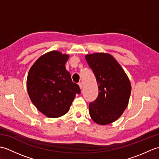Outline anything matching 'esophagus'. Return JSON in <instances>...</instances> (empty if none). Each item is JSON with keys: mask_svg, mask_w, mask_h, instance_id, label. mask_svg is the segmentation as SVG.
Wrapping results in <instances>:
<instances>
[{"mask_svg": "<svg viewBox=\"0 0 159 159\" xmlns=\"http://www.w3.org/2000/svg\"><path fill=\"white\" fill-rule=\"evenodd\" d=\"M79 87H80V89H82V88H83V83H82L81 82H80V83H79Z\"/></svg>", "mask_w": 159, "mask_h": 159, "instance_id": "esophagus-1", "label": "esophagus"}]
</instances>
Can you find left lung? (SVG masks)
Here are the masks:
<instances>
[{"label":"left lung","mask_w":159,"mask_h":159,"mask_svg":"<svg viewBox=\"0 0 159 159\" xmlns=\"http://www.w3.org/2000/svg\"><path fill=\"white\" fill-rule=\"evenodd\" d=\"M85 59L96 76L99 92L97 98L89 103L90 117L100 125L112 123L128 104L131 93L129 79L109 54L96 52L87 55Z\"/></svg>","instance_id":"left-lung-1"}]
</instances>
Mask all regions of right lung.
<instances>
[{
    "instance_id": "obj_1",
    "label": "right lung",
    "mask_w": 159,
    "mask_h": 159,
    "mask_svg": "<svg viewBox=\"0 0 159 159\" xmlns=\"http://www.w3.org/2000/svg\"><path fill=\"white\" fill-rule=\"evenodd\" d=\"M68 55L57 50L47 52L33 63L26 87L31 102L46 116L56 118L68 112L79 86L66 69Z\"/></svg>"
}]
</instances>
